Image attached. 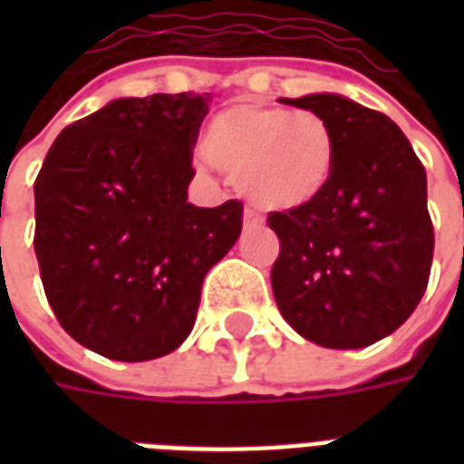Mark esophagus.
<instances>
[{
	"mask_svg": "<svg viewBox=\"0 0 464 464\" xmlns=\"http://www.w3.org/2000/svg\"><path fill=\"white\" fill-rule=\"evenodd\" d=\"M243 223H246V226H258V223H263V218L256 211H251V208H246V211H243Z\"/></svg>",
	"mask_w": 464,
	"mask_h": 464,
	"instance_id": "34e87169",
	"label": "esophagus"
}]
</instances>
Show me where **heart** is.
I'll return each instance as SVG.
<instances>
[{"instance_id": "heart-1", "label": "heart", "mask_w": 464, "mask_h": 464, "mask_svg": "<svg viewBox=\"0 0 464 464\" xmlns=\"http://www.w3.org/2000/svg\"><path fill=\"white\" fill-rule=\"evenodd\" d=\"M203 156L238 176L241 191L263 211H295L328 191L341 139L311 109L231 104L213 116L201 139Z\"/></svg>"}]
</instances>
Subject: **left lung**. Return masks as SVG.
<instances>
[{
	"mask_svg": "<svg viewBox=\"0 0 464 464\" xmlns=\"http://www.w3.org/2000/svg\"><path fill=\"white\" fill-rule=\"evenodd\" d=\"M281 104L325 116L341 153L318 201L268 216L281 241L273 295L305 341L365 348L398 331L428 288L435 248L428 176L398 123L380 111L341 94Z\"/></svg>",
	"mask_w": 464,
	"mask_h": 464,
	"instance_id": "1",
	"label": "left lung"
}]
</instances>
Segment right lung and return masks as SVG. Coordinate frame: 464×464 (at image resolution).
Masks as SVG:
<instances>
[{"label": "right lung", "mask_w": 464, "mask_h": 464, "mask_svg": "<svg viewBox=\"0 0 464 464\" xmlns=\"http://www.w3.org/2000/svg\"><path fill=\"white\" fill-rule=\"evenodd\" d=\"M208 94L114 99L66 126L34 183L46 301L76 343L141 362L196 323L206 273L231 251L243 206L188 203Z\"/></svg>", "instance_id": "add662e5"}]
</instances>
